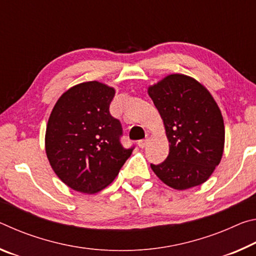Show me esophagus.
I'll list each match as a JSON object with an SVG mask.
<instances>
[{
  "label": "esophagus",
  "mask_w": 256,
  "mask_h": 256,
  "mask_svg": "<svg viewBox=\"0 0 256 256\" xmlns=\"http://www.w3.org/2000/svg\"><path fill=\"white\" fill-rule=\"evenodd\" d=\"M148 141H149V138H144V140H140L138 142V146H140L141 149H144V146L148 144Z\"/></svg>",
  "instance_id": "1"
}]
</instances>
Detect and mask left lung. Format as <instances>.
I'll return each instance as SVG.
<instances>
[{"label":"left lung","mask_w":256,"mask_h":256,"mask_svg":"<svg viewBox=\"0 0 256 256\" xmlns=\"http://www.w3.org/2000/svg\"><path fill=\"white\" fill-rule=\"evenodd\" d=\"M164 120L170 154L151 168L164 184L188 190L209 178L222 157L224 125L210 92L193 78L170 74L150 86Z\"/></svg>","instance_id":"8db88e82"}]
</instances>
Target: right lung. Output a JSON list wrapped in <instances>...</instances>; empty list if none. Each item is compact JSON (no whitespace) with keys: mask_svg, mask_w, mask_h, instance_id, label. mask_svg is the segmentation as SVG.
<instances>
[{"mask_svg":"<svg viewBox=\"0 0 256 256\" xmlns=\"http://www.w3.org/2000/svg\"><path fill=\"white\" fill-rule=\"evenodd\" d=\"M115 90L97 81L84 82L60 97L46 128L47 158L68 188L97 193L110 185L134 146L120 144L123 128L110 112Z\"/></svg>","mask_w":256,"mask_h":256,"instance_id":"1","label":"right lung"}]
</instances>
